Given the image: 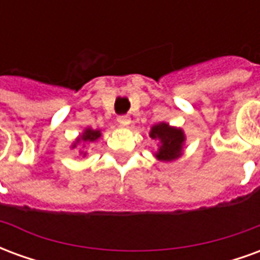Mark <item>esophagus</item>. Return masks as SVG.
Wrapping results in <instances>:
<instances>
[{"instance_id":"1","label":"esophagus","mask_w":260,"mask_h":260,"mask_svg":"<svg viewBox=\"0 0 260 260\" xmlns=\"http://www.w3.org/2000/svg\"><path fill=\"white\" fill-rule=\"evenodd\" d=\"M117 121H118L121 125H124V126H126V125L131 124L129 115H119L118 118H117Z\"/></svg>"}]
</instances>
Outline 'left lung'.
<instances>
[{"mask_svg":"<svg viewBox=\"0 0 260 260\" xmlns=\"http://www.w3.org/2000/svg\"><path fill=\"white\" fill-rule=\"evenodd\" d=\"M149 136L152 139L160 141V147H158V152L156 153L157 160L173 161L181 157L184 142H185V135L181 128H174L166 122H160V124L153 125Z\"/></svg>","mask_w":260,"mask_h":260,"instance_id":"obj_1","label":"left lung"}]
</instances>
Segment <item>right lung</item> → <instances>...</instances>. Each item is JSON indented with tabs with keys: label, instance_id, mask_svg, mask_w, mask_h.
Here are the masks:
<instances>
[{
	"label": "right lung",
	"instance_id": "right-lung-1",
	"mask_svg": "<svg viewBox=\"0 0 260 260\" xmlns=\"http://www.w3.org/2000/svg\"><path fill=\"white\" fill-rule=\"evenodd\" d=\"M100 136H102V132H100V131L91 129V128H86V129L83 131V134H82V135L76 139V142H75L74 145H72V147H76V145L80 143V142H94L97 141ZM85 154H83V156H85Z\"/></svg>",
	"mask_w": 260,
	"mask_h": 260
}]
</instances>
